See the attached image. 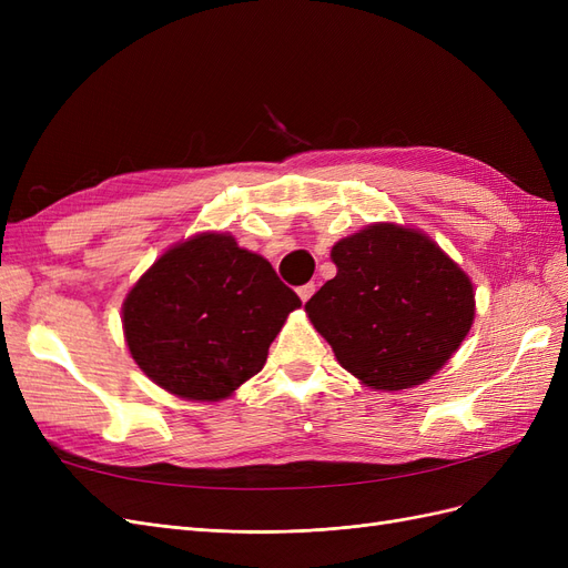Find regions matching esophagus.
I'll list each match as a JSON object with an SVG mask.
<instances>
[{"mask_svg": "<svg viewBox=\"0 0 568 568\" xmlns=\"http://www.w3.org/2000/svg\"><path fill=\"white\" fill-rule=\"evenodd\" d=\"M315 284L313 282H307V284H303V286H298V296H301V301L303 303H307V301H311L313 298V294H315Z\"/></svg>", "mask_w": 568, "mask_h": 568, "instance_id": "esophagus-1", "label": "esophagus"}]
</instances>
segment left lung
<instances>
[{
    "mask_svg": "<svg viewBox=\"0 0 568 568\" xmlns=\"http://www.w3.org/2000/svg\"><path fill=\"white\" fill-rule=\"evenodd\" d=\"M336 277L305 303L343 369L376 390L419 386L474 324V284L417 230L376 222L332 248Z\"/></svg>",
    "mask_w": 568,
    "mask_h": 568,
    "instance_id": "8db88e82",
    "label": "left lung"
}]
</instances>
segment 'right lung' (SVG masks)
I'll return each instance as SVG.
<instances>
[{"mask_svg":"<svg viewBox=\"0 0 568 568\" xmlns=\"http://www.w3.org/2000/svg\"><path fill=\"white\" fill-rule=\"evenodd\" d=\"M301 298L263 255L232 234L203 232L168 248L123 303L130 355L184 400L227 398L263 369Z\"/></svg>","mask_w":568,"mask_h":568,"instance_id":"add662e5","label":"right lung"}]
</instances>
